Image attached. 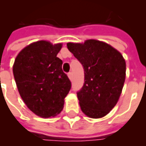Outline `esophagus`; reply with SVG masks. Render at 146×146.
<instances>
[{
	"label": "esophagus",
	"instance_id": "1",
	"mask_svg": "<svg viewBox=\"0 0 146 146\" xmlns=\"http://www.w3.org/2000/svg\"><path fill=\"white\" fill-rule=\"evenodd\" d=\"M68 76H69V78H70V80L73 79V74H72V73H71V72H70V73H68Z\"/></svg>",
	"mask_w": 146,
	"mask_h": 146
}]
</instances>
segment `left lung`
<instances>
[{"label":"left lung","mask_w":146,"mask_h":146,"mask_svg":"<svg viewBox=\"0 0 146 146\" xmlns=\"http://www.w3.org/2000/svg\"><path fill=\"white\" fill-rule=\"evenodd\" d=\"M67 48L84 70V85L76 93L80 109L91 118L103 117L116 106L122 92L124 58L111 45L96 40L68 43Z\"/></svg>","instance_id":"left-lung-1"}]
</instances>
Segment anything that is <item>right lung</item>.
Masks as SVG:
<instances>
[{
    "instance_id": "add662e5",
    "label": "right lung",
    "mask_w": 146,
    "mask_h": 146,
    "mask_svg": "<svg viewBox=\"0 0 146 146\" xmlns=\"http://www.w3.org/2000/svg\"><path fill=\"white\" fill-rule=\"evenodd\" d=\"M62 44L39 40L19 53L13 74L21 98L33 113L43 118L56 116L63 109L71 82L57 57Z\"/></svg>"
}]
</instances>
